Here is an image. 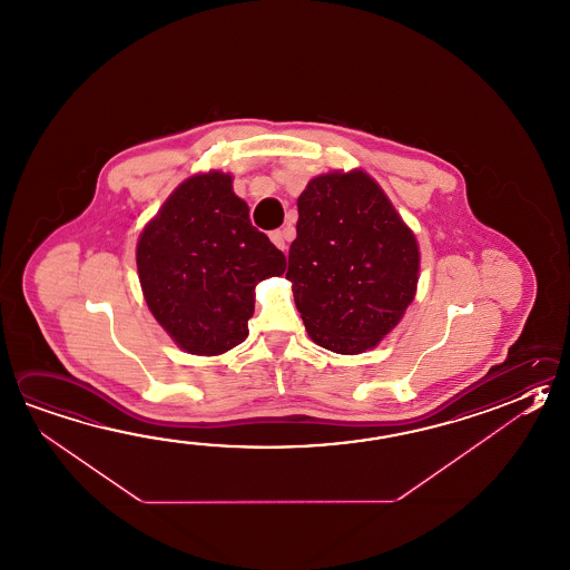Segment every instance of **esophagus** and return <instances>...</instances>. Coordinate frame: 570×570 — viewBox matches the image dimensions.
I'll list each match as a JSON object with an SVG mask.
<instances>
[{"label":"esophagus","instance_id":"1","mask_svg":"<svg viewBox=\"0 0 570 570\" xmlns=\"http://www.w3.org/2000/svg\"><path fill=\"white\" fill-rule=\"evenodd\" d=\"M292 237L291 227H284V229H276V232H272L269 234V239L274 242V246L279 247V249H286V242Z\"/></svg>","mask_w":570,"mask_h":570}]
</instances>
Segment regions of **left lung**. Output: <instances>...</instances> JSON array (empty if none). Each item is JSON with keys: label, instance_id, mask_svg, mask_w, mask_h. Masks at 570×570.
<instances>
[{"label": "left lung", "instance_id": "obj_1", "mask_svg": "<svg viewBox=\"0 0 570 570\" xmlns=\"http://www.w3.org/2000/svg\"><path fill=\"white\" fill-rule=\"evenodd\" d=\"M286 279L314 343L338 355L375 348L420 282V244L363 169L323 173L298 197Z\"/></svg>", "mask_w": 570, "mask_h": 570}]
</instances>
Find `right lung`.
Here are the masks:
<instances>
[{
    "mask_svg": "<svg viewBox=\"0 0 570 570\" xmlns=\"http://www.w3.org/2000/svg\"><path fill=\"white\" fill-rule=\"evenodd\" d=\"M224 171L195 173L140 232V291L155 321L189 355H224L244 343L256 286L286 258L249 222Z\"/></svg>",
    "mask_w": 570,
    "mask_h": 570,
    "instance_id": "right-lung-1",
    "label": "right lung"
}]
</instances>
